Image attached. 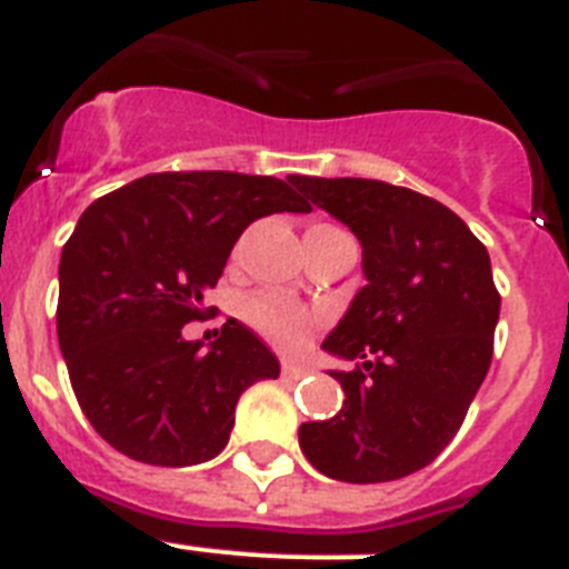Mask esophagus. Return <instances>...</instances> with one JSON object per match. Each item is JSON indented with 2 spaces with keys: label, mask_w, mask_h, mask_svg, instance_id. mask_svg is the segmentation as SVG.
Masks as SVG:
<instances>
[{
  "label": "esophagus",
  "mask_w": 569,
  "mask_h": 569,
  "mask_svg": "<svg viewBox=\"0 0 569 569\" xmlns=\"http://www.w3.org/2000/svg\"><path fill=\"white\" fill-rule=\"evenodd\" d=\"M281 375H284V378H302V375H308V366L284 360V363H281Z\"/></svg>",
  "instance_id": "esophagus-1"
}]
</instances>
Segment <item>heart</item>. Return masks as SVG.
<instances>
[{
    "label": "heart",
    "mask_w": 569,
    "mask_h": 569,
    "mask_svg": "<svg viewBox=\"0 0 569 569\" xmlns=\"http://www.w3.org/2000/svg\"><path fill=\"white\" fill-rule=\"evenodd\" d=\"M243 317L252 328H258L261 335L276 340L279 346H299L305 337L311 335V328L317 326V313L302 308V305L290 302L284 296H252L243 302Z\"/></svg>",
    "instance_id": "obj_1"
}]
</instances>
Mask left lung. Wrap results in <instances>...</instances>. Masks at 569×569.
I'll return each mask as SVG.
<instances>
[{
	"instance_id": "obj_1",
	"label": "left lung",
	"mask_w": 569,
	"mask_h": 569,
	"mask_svg": "<svg viewBox=\"0 0 569 569\" xmlns=\"http://www.w3.org/2000/svg\"><path fill=\"white\" fill-rule=\"evenodd\" d=\"M290 182L351 229L366 276L322 340L360 366L328 372L346 401L335 419L299 427V448L331 480H401L448 448L491 366V258L459 214L419 191L358 177Z\"/></svg>"
}]
</instances>
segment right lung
<instances>
[{"label": "right lung", "mask_w": 569, "mask_h": 569, "mask_svg": "<svg viewBox=\"0 0 569 569\" xmlns=\"http://www.w3.org/2000/svg\"><path fill=\"white\" fill-rule=\"evenodd\" d=\"M311 211L284 180L148 173L98 197L60 256L58 340L98 436L136 462L186 468L227 448L234 403L279 358L238 319L186 340L252 220Z\"/></svg>", "instance_id": "1"}]
</instances>
